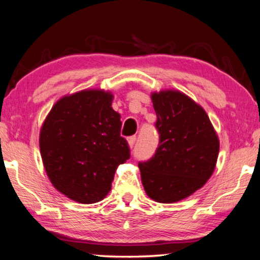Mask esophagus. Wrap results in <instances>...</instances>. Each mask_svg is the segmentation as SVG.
<instances>
[{
  "mask_svg": "<svg viewBox=\"0 0 260 260\" xmlns=\"http://www.w3.org/2000/svg\"><path fill=\"white\" fill-rule=\"evenodd\" d=\"M127 141H128V146L131 147V148H133L135 145V141H137V137H135V135H133V137H129L128 139H127Z\"/></svg>",
  "mask_w": 260,
  "mask_h": 260,
  "instance_id": "obj_1",
  "label": "esophagus"
}]
</instances>
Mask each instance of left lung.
Segmentation results:
<instances>
[{
  "label": "left lung",
  "mask_w": 260,
  "mask_h": 260,
  "mask_svg": "<svg viewBox=\"0 0 260 260\" xmlns=\"http://www.w3.org/2000/svg\"><path fill=\"white\" fill-rule=\"evenodd\" d=\"M152 102L160 142L154 156L139 164L141 181L152 200L179 202L211 177L219 140L207 112L184 93L153 92Z\"/></svg>",
  "instance_id": "1"
}]
</instances>
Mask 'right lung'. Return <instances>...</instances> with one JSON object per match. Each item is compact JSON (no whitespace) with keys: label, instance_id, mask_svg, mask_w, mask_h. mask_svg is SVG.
I'll return each instance as SVG.
<instances>
[{"label":"right lung","instance_id":"1","mask_svg":"<svg viewBox=\"0 0 260 260\" xmlns=\"http://www.w3.org/2000/svg\"><path fill=\"white\" fill-rule=\"evenodd\" d=\"M113 94L83 90L64 95L52 106L40 132V149L49 180L70 200L92 204L111 190L119 165L129 158L120 137V114Z\"/></svg>","mask_w":260,"mask_h":260}]
</instances>
